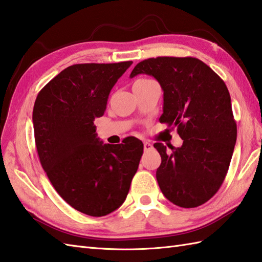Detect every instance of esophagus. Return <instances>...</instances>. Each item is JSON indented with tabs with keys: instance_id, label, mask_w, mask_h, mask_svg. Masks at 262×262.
Listing matches in <instances>:
<instances>
[{
	"instance_id": "obj_1",
	"label": "esophagus",
	"mask_w": 262,
	"mask_h": 262,
	"mask_svg": "<svg viewBox=\"0 0 262 262\" xmlns=\"http://www.w3.org/2000/svg\"><path fill=\"white\" fill-rule=\"evenodd\" d=\"M152 148H153V145L151 143L144 142V149H145V151H148V149H152Z\"/></svg>"
}]
</instances>
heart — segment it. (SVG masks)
Masks as SVG:
<instances>
[{
    "mask_svg": "<svg viewBox=\"0 0 262 262\" xmlns=\"http://www.w3.org/2000/svg\"><path fill=\"white\" fill-rule=\"evenodd\" d=\"M142 80H143V79H142Z\"/></svg>",
    "mask_w": 262,
    "mask_h": 262,
    "instance_id": "obj_1",
    "label": "heart"
}]
</instances>
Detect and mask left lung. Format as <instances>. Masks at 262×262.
I'll use <instances>...</instances> for the list:
<instances>
[{"instance_id":"obj_1","label":"left lung","mask_w":262,"mask_h":262,"mask_svg":"<svg viewBox=\"0 0 262 262\" xmlns=\"http://www.w3.org/2000/svg\"><path fill=\"white\" fill-rule=\"evenodd\" d=\"M147 74L163 90L160 122L177 127L180 147H154L161 155L157 180L171 203L183 208L205 204L219 191L236 143V122L224 81L193 57H157L138 63L130 77Z\"/></svg>"}]
</instances>
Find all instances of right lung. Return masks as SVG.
Returning a JSON list of instances; mask_svg holds the SVG:
<instances>
[{
    "label": "right lung",
    "instance_id": "1",
    "mask_svg": "<svg viewBox=\"0 0 262 262\" xmlns=\"http://www.w3.org/2000/svg\"><path fill=\"white\" fill-rule=\"evenodd\" d=\"M132 64L69 66L41 89L33 105L42 169L59 196L89 216H104L120 207L143 154L136 137L103 144L93 122L103 116L111 89Z\"/></svg>",
    "mask_w": 262,
    "mask_h": 262
}]
</instances>
